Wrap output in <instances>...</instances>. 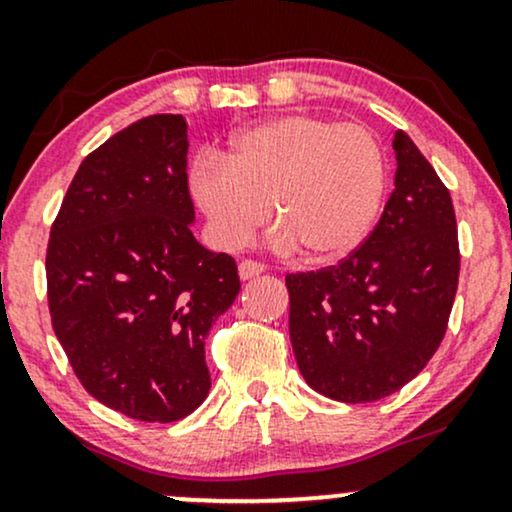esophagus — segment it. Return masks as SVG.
Wrapping results in <instances>:
<instances>
[{
  "instance_id": "34e87169",
  "label": "esophagus",
  "mask_w": 512,
  "mask_h": 512,
  "mask_svg": "<svg viewBox=\"0 0 512 512\" xmlns=\"http://www.w3.org/2000/svg\"><path fill=\"white\" fill-rule=\"evenodd\" d=\"M264 272V267L260 262H252V260H243L238 264V274L240 279L248 281V279H255V276H260Z\"/></svg>"
}]
</instances>
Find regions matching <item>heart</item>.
I'll list each match as a JSON object with an SVG mask.
<instances>
[{"label":"heart","mask_w":512,"mask_h":512,"mask_svg":"<svg viewBox=\"0 0 512 512\" xmlns=\"http://www.w3.org/2000/svg\"><path fill=\"white\" fill-rule=\"evenodd\" d=\"M190 195L221 248H243L269 219L279 248L310 262L354 252L378 221L387 163L378 139L317 115H281L240 129L223 156L202 154Z\"/></svg>","instance_id":"obj_1"}]
</instances>
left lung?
Segmentation results:
<instances>
[{
    "instance_id": "8db88e82",
    "label": "left lung",
    "mask_w": 512,
    "mask_h": 512,
    "mask_svg": "<svg viewBox=\"0 0 512 512\" xmlns=\"http://www.w3.org/2000/svg\"><path fill=\"white\" fill-rule=\"evenodd\" d=\"M395 192L361 248L337 267L286 276L293 354L305 383L346 404L414 380L448 330L460 276L448 187L402 129Z\"/></svg>"
}]
</instances>
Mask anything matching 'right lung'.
<instances>
[{
	"label": "right lung",
	"instance_id": "obj_1",
	"mask_svg": "<svg viewBox=\"0 0 512 512\" xmlns=\"http://www.w3.org/2000/svg\"><path fill=\"white\" fill-rule=\"evenodd\" d=\"M187 146L185 117L151 115L88 154L45 260L52 330L88 395L161 424L207 399L204 339L240 291L233 257L192 236Z\"/></svg>",
	"mask_w": 512,
	"mask_h": 512
}]
</instances>
